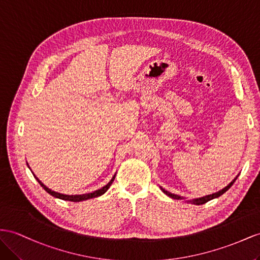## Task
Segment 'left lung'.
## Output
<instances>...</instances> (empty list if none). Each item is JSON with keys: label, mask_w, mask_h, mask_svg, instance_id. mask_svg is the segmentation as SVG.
<instances>
[{"label": "left lung", "mask_w": 260, "mask_h": 260, "mask_svg": "<svg viewBox=\"0 0 260 260\" xmlns=\"http://www.w3.org/2000/svg\"><path fill=\"white\" fill-rule=\"evenodd\" d=\"M237 179V177L234 179V180H233L228 187H225L224 189H222L221 191H218V192H216V193H213V194H210V196H206V197H203V198H199V199H194V200H191V203L192 204H197V205H201V204H204V203H206V202H209V201H211V200H213V199H215V198H218V197H221L223 193H225L226 191H228L232 185H233V183L235 182V180ZM161 190L164 191V193H166L167 194L168 197H170V198H172V199H176V200H182L183 198H181V197H179V196H177V194H172V193H170V192H168V191H166L165 189H162L161 188Z\"/></svg>", "instance_id": "obj_1"}]
</instances>
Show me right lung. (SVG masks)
Masks as SVG:
<instances>
[{
	"mask_svg": "<svg viewBox=\"0 0 260 260\" xmlns=\"http://www.w3.org/2000/svg\"><path fill=\"white\" fill-rule=\"evenodd\" d=\"M34 175V174H32ZM36 179H37V181L39 182V184L42 185V187L48 192L49 194H51L52 197H55V198H58V199H61V200H64V201H72V202H79V201H84V200H88V199H92V198H96V197H100V196H102L103 193H105L106 191H108V189L110 188V185L113 183V181H114V178L115 177H113V179L112 180L105 185V187H103V188H101V189H99V190H96V191H94V192H92V193H86V194H80V196H67V194H61V193H58V192H55V191H51L50 189H48L47 187H46L45 184H43L42 183V181H39V179L36 177V176H34Z\"/></svg>",
	"mask_w": 260,
	"mask_h": 260,
	"instance_id": "add662e5",
	"label": "right lung"
}]
</instances>
